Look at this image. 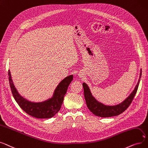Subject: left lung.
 Listing matches in <instances>:
<instances>
[{
    "mask_svg": "<svg viewBox=\"0 0 148 148\" xmlns=\"http://www.w3.org/2000/svg\"><path fill=\"white\" fill-rule=\"evenodd\" d=\"M141 76L142 70H140L139 79L137 84L135 87L134 90L132 91V92L130 95V96L122 102L116 105H112V106L105 105L102 103L97 101L93 97L92 94H91L87 84L84 82L82 84L84 88V93L88 108L93 114L101 117H109L115 116L122 113L123 111H125L128 108L132 102L134 97L138 89Z\"/></svg>",
    "mask_w": 148,
    "mask_h": 148,
    "instance_id": "1",
    "label": "left lung"
}]
</instances>
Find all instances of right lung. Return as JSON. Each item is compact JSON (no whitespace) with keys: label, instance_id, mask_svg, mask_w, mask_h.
I'll return each mask as SVG.
<instances>
[{"label":"right lung","instance_id":"right-lung-1","mask_svg":"<svg viewBox=\"0 0 148 148\" xmlns=\"http://www.w3.org/2000/svg\"><path fill=\"white\" fill-rule=\"evenodd\" d=\"M9 82L11 92L20 107L27 114L37 119H49L53 117L60 110L69 84L73 80V76L70 75L62 79L55 88L52 97L41 102H32L21 96L16 90L8 70Z\"/></svg>","mask_w":148,"mask_h":148}]
</instances>
